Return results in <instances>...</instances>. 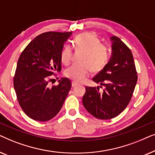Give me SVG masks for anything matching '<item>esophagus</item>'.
<instances>
[{
    "instance_id": "34e87169",
    "label": "esophagus",
    "mask_w": 155,
    "mask_h": 155,
    "mask_svg": "<svg viewBox=\"0 0 155 155\" xmlns=\"http://www.w3.org/2000/svg\"><path fill=\"white\" fill-rule=\"evenodd\" d=\"M78 84V82H76L75 81L72 82V87H75V86H77Z\"/></svg>"
}]
</instances>
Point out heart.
Masks as SVG:
<instances>
[{
	"instance_id": "b5f03b06",
	"label": "heart",
	"mask_w": 155,
	"mask_h": 155,
	"mask_svg": "<svg viewBox=\"0 0 155 155\" xmlns=\"http://www.w3.org/2000/svg\"><path fill=\"white\" fill-rule=\"evenodd\" d=\"M76 51H83L81 64H74L68 68L65 75L75 82L85 80L93 71L95 73L104 69L109 60V51L107 46L100 43L96 35L92 32H83L76 36L73 41ZM73 48L69 44L63 46L61 51V61L64 65H68L73 58Z\"/></svg>"
}]
</instances>
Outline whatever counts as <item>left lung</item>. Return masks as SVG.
I'll list each match as a JSON object with an SVG mask.
<instances>
[{
    "mask_svg": "<svg viewBox=\"0 0 155 155\" xmlns=\"http://www.w3.org/2000/svg\"><path fill=\"white\" fill-rule=\"evenodd\" d=\"M109 62L92 80L104 86L86 87L82 104L90 114L99 119H111L120 114L130 102L137 80L132 52L119 38L113 36ZM101 86H99L101 87Z\"/></svg>",
    "mask_w": 155,
    "mask_h": 155,
    "instance_id": "8db88e82",
    "label": "left lung"
}]
</instances>
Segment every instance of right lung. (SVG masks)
I'll list each match as a JSON object with an SVG mask.
<instances>
[{
  "mask_svg": "<svg viewBox=\"0 0 155 155\" xmlns=\"http://www.w3.org/2000/svg\"><path fill=\"white\" fill-rule=\"evenodd\" d=\"M72 35L48 31L35 37L21 54L14 76V88L23 111L31 119L47 121L60 111L71 88L68 78L49 87V76L61 71V51Z\"/></svg>",
  "mask_w": 155,
  "mask_h": 155,
  "instance_id": "right-lung-1",
  "label": "right lung"
}]
</instances>
